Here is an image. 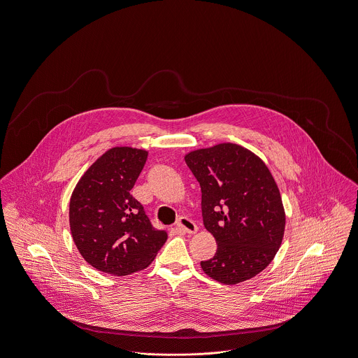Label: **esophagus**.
Masks as SVG:
<instances>
[{"instance_id": "34e87169", "label": "esophagus", "mask_w": 358, "mask_h": 358, "mask_svg": "<svg viewBox=\"0 0 358 358\" xmlns=\"http://www.w3.org/2000/svg\"><path fill=\"white\" fill-rule=\"evenodd\" d=\"M177 228H178L180 232L187 234V235H192V234H196V232H198V225H196L192 220H189V218H187V217L178 218V221H177Z\"/></svg>"}]
</instances>
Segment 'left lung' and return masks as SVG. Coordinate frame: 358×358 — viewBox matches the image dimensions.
<instances>
[{"label":"left lung","instance_id":"left-lung-1","mask_svg":"<svg viewBox=\"0 0 358 358\" xmlns=\"http://www.w3.org/2000/svg\"><path fill=\"white\" fill-rule=\"evenodd\" d=\"M201 189L204 228L217 252L200 266L208 278L238 284L261 273L281 245L285 211L268 166L250 150L221 143L188 152Z\"/></svg>","mask_w":358,"mask_h":358}]
</instances>
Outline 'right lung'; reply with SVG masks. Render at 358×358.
Segmentation results:
<instances>
[{"instance_id": "obj_1", "label": "right lung", "mask_w": 358, "mask_h": 358, "mask_svg": "<svg viewBox=\"0 0 358 358\" xmlns=\"http://www.w3.org/2000/svg\"><path fill=\"white\" fill-rule=\"evenodd\" d=\"M148 151L114 147L82 174L70 199L71 236L83 259L100 272L127 276L145 269L167 234L155 231L130 195Z\"/></svg>"}]
</instances>
